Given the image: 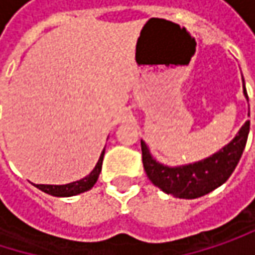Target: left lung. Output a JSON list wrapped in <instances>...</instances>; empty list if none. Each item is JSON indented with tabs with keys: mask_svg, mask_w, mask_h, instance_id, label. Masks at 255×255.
Listing matches in <instances>:
<instances>
[{
	"mask_svg": "<svg viewBox=\"0 0 255 255\" xmlns=\"http://www.w3.org/2000/svg\"><path fill=\"white\" fill-rule=\"evenodd\" d=\"M244 96L248 100V94L244 84ZM250 132V121H247L235 138L222 147L219 152L211 156L201 159L198 162L168 167L156 161L147 144L141 140V155H143V167L149 180L159 187L162 192L183 199H195L204 196L219 186H222L233 170L236 168L242 152L247 144Z\"/></svg>",
	"mask_w": 255,
	"mask_h": 255,
	"instance_id": "1",
	"label": "left lung"
}]
</instances>
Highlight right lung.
<instances>
[{"mask_svg": "<svg viewBox=\"0 0 255 255\" xmlns=\"http://www.w3.org/2000/svg\"><path fill=\"white\" fill-rule=\"evenodd\" d=\"M103 156H105V149L96 164V167L93 168V171L85 176L81 180L77 181H72V183H68V184H33L35 187H38L39 190L51 195V196H59V198H66V196H75L78 193H82V192H87L90 190L97 178L100 176V171H102V162H103Z\"/></svg>", "mask_w": 255, "mask_h": 255, "instance_id": "right-lung-1", "label": "right lung"}]
</instances>
